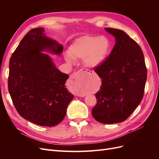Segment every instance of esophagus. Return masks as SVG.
<instances>
[{"instance_id": "34e87169", "label": "esophagus", "mask_w": 159, "mask_h": 159, "mask_svg": "<svg viewBox=\"0 0 159 159\" xmlns=\"http://www.w3.org/2000/svg\"><path fill=\"white\" fill-rule=\"evenodd\" d=\"M78 73H86V74H91L93 73V71H91L89 70H85V69H82V70H80L78 71ZM78 96H85V95H81V94H77Z\"/></svg>"}]
</instances>
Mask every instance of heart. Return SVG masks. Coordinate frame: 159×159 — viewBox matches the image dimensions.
<instances>
[{"instance_id":"1","label":"heart","mask_w":159,"mask_h":159,"mask_svg":"<svg viewBox=\"0 0 159 159\" xmlns=\"http://www.w3.org/2000/svg\"><path fill=\"white\" fill-rule=\"evenodd\" d=\"M110 48L111 42L106 36L86 35L77 38L72 43L64 57L70 63H74L75 59L83 58L85 66L95 68L103 64ZM76 91L78 93H84L81 89H78Z\"/></svg>"}]
</instances>
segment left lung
I'll list each match as a JSON object with an SVG mask.
<instances>
[{"mask_svg":"<svg viewBox=\"0 0 159 159\" xmlns=\"http://www.w3.org/2000/svg\"><path fill=\"white\" fill-rule=\"evenodd\" d=\"M115 44L102 65L95 71L102 79L95 93L93 118L99 123L123 122L131 115L143 97L147 71L141 47L123 30L105 28Z\"/></svg>","mask_w":159,"mask_h":159,"instance_id":"8db88e82","label":"left lung"}]
</instances>
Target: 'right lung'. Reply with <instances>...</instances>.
I'll return each mask as SVG.
<instances>
[{
    "instance_id": "right-lung-1",
    "label": "right lung",
    "mask_w": 159,
    "mask_h": 159,
    "mask_svg": "<svg viewBox=\"0 0 159 159\" xmlns=\"http://www.w3.org/2000/svg\"><path fill=\"white\" fill-rule=\"evenodd\" d=\"M44 28L28 32L9 61L8 91L19 115L40 126L57 125L64 119L74 95L65 84L69 75L57 70L51 57L63 46L48 37Z\"/></svg>"
}]
</instances>
